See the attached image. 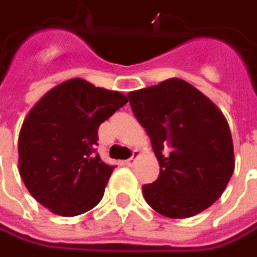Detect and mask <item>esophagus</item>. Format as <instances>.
<instances>
[{"label":"esophagus","instance_id":"esophagus-1","mask_svg":"<svg viewBox=\"0 0 257 257\" xmlns=\"http://www.w3.org/2000/svg\"><path fill=\"white\" fill-rule=\"evenodd\" d=\"M138 157H140V152H138V151H134L132 157H131L129 160H126V161H125V164H126L128 167H131V165H134V164H135V161H137V158H138Z\"/></svg>","mask_w":257,"mask_h":257}]
</instances>
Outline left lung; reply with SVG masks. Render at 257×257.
<instances>
[{"instance_id":"left-lung-1","label":"left lung","mask_w":257,"mask_h":257,"mask_svg":"<svg viewBox=\"0 0 257 257\" xmlns=\"http://www.w3.org/2000/svg\"><path fill=\"white\" fill-rule=\"evenodd\" d=\"M128 99L160 164L157 181L142 187L145 201L170 218L204 211L234 171L233 140L221 110L177 77L131 92Z\"/></svg>"}]
</instances>
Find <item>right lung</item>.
<instances>
[{
    "label": "right lung",
    "mask_w": 257,
    "mask_h": 257,
    "mask_svg": "<svg viewBox=\"0 0 257 257\" xmlns=\"http://www.w3.org/2000/svg\"><path fill=\"white\" fill-rule=\"evenodd\" d=\"M126 102L119 92L70 79L33 106L18 137V171L40 204L73 217L102 200L115 167L96 154L97 129Z\"/></svg>",
    "instance_id": "add662e5"
}]
</instances>
